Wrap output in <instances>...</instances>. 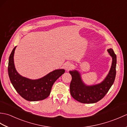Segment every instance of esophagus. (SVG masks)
Segmentation results:
<instances>
[{"instance_id":"esophagus-1","label":"esophagus","mask_w":127,"mask_h":127,"mask_svg":"<svg viewBox=\"0 0 127 127\" xmlns=\"http://www.w3.org/2000/svg\"><path fill=\"white\" fill-rule=\"evenodd\" d=\"M72 64L70 63V62H66V63H65L64 64V68H65V70H69L70 69L72 68Z\"/></svg>"}]
</instances>
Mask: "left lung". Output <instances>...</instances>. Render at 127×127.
<instances>
[{"instance_id":"8db88e82","label":"left lung","mask_w":127,"mask_h":127,"mask_svg":"<svg viewBox=\"0 0 127 127\" xmlns=\"http://www.w3.org/2000/svg\"><path fill=\"white\" fill-rule=\"evenodd\" d=\"M107 51L112 58L111 66L105 79L99 84L86 85L82 81L79 71L76 70L69 71L72 76L70 91L71 96L76 100L84 104L95 103L103 98L108 92L115 79L117 59L116 55L112 48L108 49Z\"/></svg>"}]
</instances>
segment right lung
Segmentation results:
<instances>
[{
  "label": "right lung",
  "instance_id": "add662e5",
  "mask_svg": "<svg viewBox=\"0 0 127 127\" xmlns=\"http://www.w3.org/2000/svg\"><path fill=\"white\" fill-rule=\"evenodd\" d=\"M16 47L10 54L8 64V74L13 87L23 98L28 101L42 100L47 98L53 83L64 73L65 70H55L37 80H31L21 76L16 71L13 61Z\"/></svg>",
  "mask_w": 127,
  "mask_h": 127
}]
</instances>
